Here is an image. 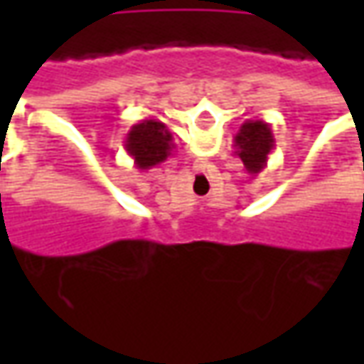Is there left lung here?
I'll return each mask as SVG.
<instances>
[{"instance_id": "left-lung-1", "label": "left lung", "mask_w": 364, "mask_h": 364, "mask_svg": "<svg viewBox=\"0 0 364 364\" xmlns=\"http://www.w3.org/2000/svg\"><path fill=\"white\" fill-rule=\"evenodd\" d=\"M275 149V137H273L269 123L263 119L245 121L235 135V156L243 161L245 170L251 176H257Z\"/></svg>"}]
</instances>
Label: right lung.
I'll list each match as a JSON object with an SVG mask.
<instances>
[{"label":"right lung","instance_id":"obj_1","mask_svg":"<svg viewBox=\"0 0 364 364\" xmlns=\"http://www.w3.org/2000/svg\"><path fill=\"white\" fill-rule=\"evenodd\" d=\"M172 139V132L166 123L160 119H141L129 129L123 147L139 170H149L172 156L176 147Z\"/></svg>","mask_w":364,"mask_h":364}]
</instances>
